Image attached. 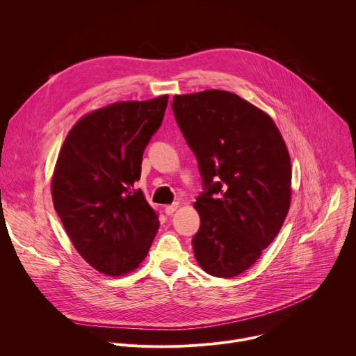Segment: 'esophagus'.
<instances>
[{
    "label": "esophagus",
    "mask_w": 356,
    "mask_h": 356,
    "mask_svg": "<svg viewBox=\"0 0 356 356\" xmlns=\"http://www.w3.org/2000/svg\"><path fill=\"white\" fill-rule=\"evenodd\" d=\"M177 209H179V202H175V204H170V206L165 207V213L168 216H172L175 211H177Z\"/></svg>",
    "instance_id": "1"
}]
</instances>
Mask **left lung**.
Listing matches in <instances>:
<instances>
[{"label": "left lung", "mask_w": 356, "mask_h": 356, "mask_svg": "<svg viewBox=\"0 0 356 356\" xmlns=\"http://www.w3.org/2000/svg\"><path fill=\"white\" fill-rule=\"evenodd\" d=\"M172 108L207 190L194 202L195 261L211 276L235 277L257 264L287 217L286 142L268 113L229 91L177 94Z\"/></svg>", "instance_id": "8db88e82"}]
</instances>
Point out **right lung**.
I'll use <instances>...</instances> for the list:
<instances>
[{
  "mask_svg": "<svg viewBox=\"0 0 356 356\" xmlns=\"http://www.w3.org/2000/svg\"><path fill=\"white\" fill-rule=\"evenodd\" d=\"M168 99L165 94L94 110L60 147L50 183L54 206L80 257L99 273L135 270L159 229L158 213L134 184Z\"/></svg>",
  "mask_w": 356,
  "mask_h": 356,
  "instance_id": "1",
  "label": "right lung"
}]
</instances>
